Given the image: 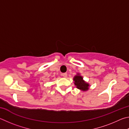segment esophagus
<instances>
[{
  "mask_svg": "<svg viewBox=\"0 0 129 129\" xmlns=\"http://www.w3.org/2000/svg\"><path fill=\"white\" fill-rule=\"evenodd\" d=\"M62 76H63V77H64V78H67V73H63V74H62Z\"/></svg>",
  "mask_w": 129,
  "mask_h": 129,
  "instance_id": "34e87169",
  "label": "esophagus"
}]
</instances>
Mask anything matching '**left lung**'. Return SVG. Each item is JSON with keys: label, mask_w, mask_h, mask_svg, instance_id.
Masks as SVG:
<instances>
[{"label": "left lung", "mask_w": 129, "mask_h": 129, "mask_svg": "<svg viewBox=\"0 0 129 129\" xmlns=\"http://www.w3.org/2000/svg\"><path fill=\"white\" fill-rule=\"evenodd\" d=\"M73 80L74 81V84L78 89L84 92L89 89L90 87L89 84L83 80V76L80 75V74L77 73L74 77Z\"/></svg>", "instance_id": "obj_1"}]
</instances>
